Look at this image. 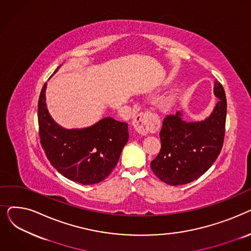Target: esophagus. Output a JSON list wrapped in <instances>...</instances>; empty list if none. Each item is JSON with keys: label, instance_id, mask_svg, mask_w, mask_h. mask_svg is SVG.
Masks as SVG:
<instances>
[{"label": "esophagus", "instance_id": "1", "mask_svg": "<svg viewBox=\"0 0 251 251\" xmlns=\"http://www.w3.org/2000/svg\"><path fill=\"white\" fill-rule=\"evenodd\" d=\"M135 130L141 135H147L149 131L153 128L154 116L150 111L138 113L132 122Z\"/></svg>", "mask_w": 251, "mask_h": 251}]
</instances>
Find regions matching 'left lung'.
Masks as SVG:
<instances>
[{"label": "left lung", "instance_id": "obj_1", "mask_svg": "<svg viewBox=\"0 0 251 251\" xmlns=\"http://www.w3.org/2000/svg\"><path fill=\"white\" fill-rule=\"evenodd\" d=\"M219 99L214 112L204 121L185 122L182 114L164 119L160 138L162 149L151 161L155 176L169 185L187 184L203 175L216 162L225 137L227 100L223 85L216 80Z\"/></svg>", "mask_w": 251, "mask_h": 251}]
</instances>
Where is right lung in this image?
<instances>
[{
    "instance_id": "add662e5",
    "label": "right lung",
    "mask_w": 251,
    "mask_h": 251,
    "mask_svg": "<svg viewBox=\"0 0 251 251\" xmlns=\"http://www.w3.org/2000/svg\"><path fill=\"white\" fill-rule=\"evenodd\" d=\"M44 84L37 104L41 144L48 160L67 179L91 185L107 178L128 141V124L103 118L83 129H65L52 120L46 104Z\"/></svg>"
}]
</instances>
